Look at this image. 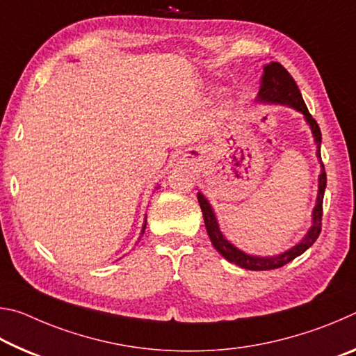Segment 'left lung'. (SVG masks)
<instances>
[{"label":"left lung","mask_w":356,"mask_h":356,"mask_svg":"<svg viewBox=\"0 0 356 356\" xmlns=\"http://www.w3.org/2000/svg\"><path fill=\"white\" fill-rule=\"evenodd\" d=\"M259 100L262 102H272V104H282L291 105L295 110H298L305 114L306 120L311 125L312 135L316 138L317 143V155L321 156V143H322V134L318 129L317 120L311 116L306 106L301 92L297 86V83L292 78V75L282 67L280 63H270L264 67V76L261 81V91H259ZM325 186H327V172H325V166L322 163V172L318 176V195H317V204L312 212V227L306 237L301 240L298 245H295L292 250H289L282 254L276 257H256L248 256L243 251L237 250L236 246L231 245L227 240L222 237V234L218 229V222L213 215V210L210 207L206 197L201 193H197V202L204 215V225H206L207 234L210 237V242L215 246V250L226 259V261L238 265V267L246 270H273L280 268L282 265L293 261L295 257L303 254V252L309 248V246L316 242L321 236L322 231V215H323V193Z\"/></svg>","instance_id":"obj_1"}]
</instances>
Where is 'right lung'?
Returning <instances> with one entry per match:
<instances>
[{"mask_svg":"<svg viewBox=\"0 0 356 356\" xmlns=\"http://www.w3.org/2000/svg\"><path fill=\"white\" fill-rule=\"evenodd\" d=\"M144 229H146V222H144V226H143V232H144Z\"/></svg>","mask_w":356,"mask_h":356,"instance_id":"obj_1","label":"right lung"}]
</instances>
